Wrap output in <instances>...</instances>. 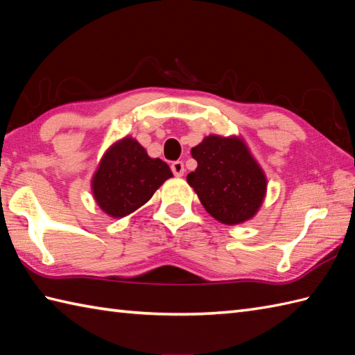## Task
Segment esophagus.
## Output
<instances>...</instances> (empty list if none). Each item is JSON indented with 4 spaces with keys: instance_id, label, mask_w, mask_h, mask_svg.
<instances>
[{
    "instance_id": "1",
    "label": "esophagus",
    "mask_w": 355,
    "mask_h": 355,
    "mask_svg": "<svg viewBox=\"0 0 355 355\" xmlns=\"http://www.w3.org/2000/svg\"><path fill=\"white\" fill-rule=\"evenodd\" d=\"M171 171L175 173V176H184L185 168H184V162L182 161H175L171 162Z\"/></svg>"
}]
</instances>
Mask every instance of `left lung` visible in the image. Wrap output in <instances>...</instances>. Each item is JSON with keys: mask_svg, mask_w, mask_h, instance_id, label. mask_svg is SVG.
Instances as JSON below:
<instances>
[{"mask_svg": "<svg viewBox=\"0 0 355 355\" xmlns=\"http://www.w3.org/2000/svg\"><path fill=\"white\" fill-rule=\"evenodd\" d=\"M198 168L187 182L203 208L223 225L255 217L267 193V178L241 137L208 135L191 148Z\"/></svg>", "mask_w": 355, "mask_h": 355, "instance_id": "obj_1", "label": "left lung"}]
</instances>
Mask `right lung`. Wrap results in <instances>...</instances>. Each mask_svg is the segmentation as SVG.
<instances>
[{"instance_id":"1","label":"right lung","mask_w":355,"mask_h":355,"mask_svg":"<svg viewBox=\"0 0 355 355\" xmlns=\"http://www.w3.org/2000/svg\"><path fill=\"white\" fill-rule=\"evenodd\" d=\"M173 178L159 157H150L135 138L124 137L109 146L91 179L94 200L112 218H123L152 199Z\"/></svg>"}]
</instances>
